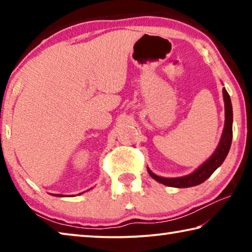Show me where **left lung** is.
Returning a JSON list of instances; mask_svg holds the SVG:
<instances>
[{"label":"left lung","mask_w":252,"mask_h":252,"mask_svg":"<svg viewBox=\"0 0 252 252\" xmlns=\"http://www.w3.org/2000/svg\"><path fill=\"white\" fill-rule=\"evenodd\" d=\"M223 100H224V110H225V122L222 136H221L220 143L215 153L208 159L201 167L198 168L193 173L189 174L186 177L180 178H162L158 177L155 173H152L148 169V172L150 176L155 179L156 181L162 183L164 186L174 187V188H189L198 186L207 180L211 174L218 169L222 162L224 161L225 157L228 156V152L231 147L232 141V105L231 99H230L229 93L225 89H223Z\"/></svg>","instance_id":"obj_1"}]
</instances>
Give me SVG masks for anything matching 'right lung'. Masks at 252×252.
<instances>
[{
	"mask_svg": "<svg viewBox=\"0 0 252 252\" xmlns=\"http://www.w3.org/2000/svg\"><path fill=\"white\" fill-rule=\"evenodd\" d=\"M58 197H64V195H62V194H58Z\"/></svg>",
	"mask_w": 252,
	"mask_h": 252,
	"instance_id": "obj_1",
	"label": "right lung"
}]
</instances>
